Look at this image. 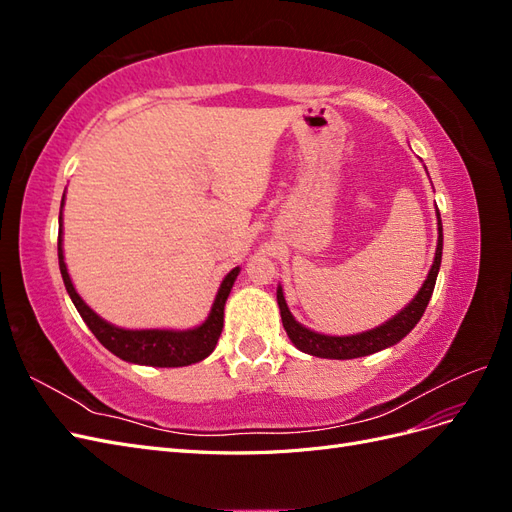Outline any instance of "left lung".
<instances>
[{"mask_svg": "<svg viewBox=\"0 0 512 512\" xmlns=\"http://www.w3.org/2000/svg\"><path fill=\"white\" fill-rule=\"evenodd\" d=\"M438 247H436V258H433V267L427 275V280L423 288L418 290L416 297L408 307L401 309V312L391 318L382 327L374 331H365L361 335H348V337H331V335H320L305 329L303 324L292 318L290 309L284 301V292L282 288H277V305H280L282 312V322L284 329L290 337V342L297 346L299 350L312 354V356H322V359H356V356H365V354H374L378 350L389 348L397 344L399 339H404L414 327L416 322L421 320L425 314V307L431 299L433 286H436V277L440 271V262H442V220H440V211H438Z\"/></svg>", "mask_w": 512, "mask_h": 512, "instance_id": "8db88e82", "label": "left lung"}]
</instances>
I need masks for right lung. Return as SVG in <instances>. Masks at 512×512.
Wrapping results in <instances>:
<instances>
[{
    "instance_id": "obj_1",
    "label": "right lung",
    "mask_w": 512,
    "mask_h": 512,
    "mask_svg": "<svg viewBox=\"0 0 512 512\" xmlns=\"http://www.w3.org/2000/svg\"><path fill=\"white\" fill-rule=\"evenodd\" d=\"M61 207H64V200H61ZM59 226H61V211H59ZM57 256H59V271H61V277H64V284L74 307L79 309L81 318L85 320L89 331L96 335L98 342L106 350H111L115 356H119V359L128 363H138V365H151V367H183V365L203 361L205 356H209L215 350V344H218L224 329V305L230 294V288L239 275V267H235L224 277V282L218 290V297H215V303L211 307V314L203 324H200V327L190 331H158V329L126 331L104 322L100 316L91 312L79 294H76L64 262V250H61V228L57 237Z\"/></svg>"
}]
</instances>
